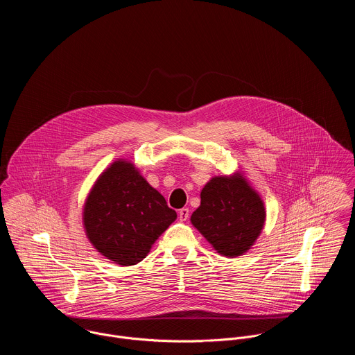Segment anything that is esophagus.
<instances>
[{
  "label": "esophagus",
  "mask_w": 355,
  "mask_h": 355,
  "mask_svg": "<svg viewBox=\"0 0 355 355\" xmlns=\"http://www.w3.org/2000/svg\"><path fill=\"white\" fill-rule=\"evenodd\" d=\"M189 216H190V210L187 207H183V209L179 210V220L180 221H186L189 218Z\"/></svg>",
  "instance_id": "obj_1"
}]
</instances>
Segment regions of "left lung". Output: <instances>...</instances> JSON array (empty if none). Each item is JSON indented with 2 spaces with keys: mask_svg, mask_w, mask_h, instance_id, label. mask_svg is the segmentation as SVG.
Returning <instances> with one entry per match:
<instances>
[{
  "mask_svg": "<svg viewBox=\"0 0 355 355\" xmlns=\"http://www.w3.org/2000/svg\"><path fill=\"white\" fill-rule=\"evenodd\" d=\"M265 217L259 194L241 172H235L214 176L205 184L191 223L217 253L234 258L252 249Z\"/></svg>",
  "mask_w": 355,
  "mask_h": 355,
  "instance_id": "left-lung-1",
  "label": "left lung"
}]
</instances>
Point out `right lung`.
I'll return each instance as SVG.
<instances>
[{
  "instance_id": "add662e5",
  "label": "right lung",
  "mask_w": 355,
  "mask_h": 355,
  "mask_svg": "<svg viewBox=\"0 0 355 355\" xmlns=\"http://www.w3.org/2000/svg\"><path fill=\"white\" fill-rule=\"evenodd\" d=\"M176 217L135 165L120 158L98 176L83 207L90 243L121 266L141 262Z\"/></svg>"
}]
</instances>
